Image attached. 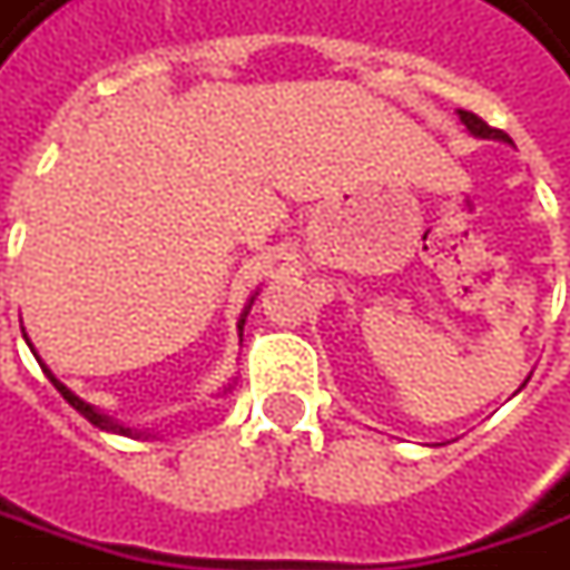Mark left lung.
<instances>
[{"mask_svg": "<svg viewBox=\"0 0 570 570\" xmlns=\"http://www.w3.org/2000/svg\"><path fill=\"white\" fill-rule=\"evenodd\" d=\"M458 118H461V125L468 128V134L473 137H480V140H502V144H511V137L505 131H499V128H490L483 118H476L473 112H464V109H458Z\"/></svg>", "mask_w": 570, "mask_h": 570, "instance_id": "left-lung-1", "label": "left lung"}]
</instances>
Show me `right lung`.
Wrapping results in <instances>:
<instances>
[{
  "instance_id": "right-lung-1",
  "label": "right lung",
  "mask_w": 570,
  "mask_h": 570,
  "mask_svg": "<svg viewBox=\"0 0 570 570\" xmlns=\"http://www.w3.org/2000/svg\"><path fill=\"white\" fill-rule=\"evenodd\" d=\"M257 294H259V288L254 294H250V297H247V304H244V311H240L238 338H240V332H244V323H247V313H250V307H254V301H257ZM24 342H27V345H30L27 332H24ZM30 351H33V345H30ZM33 357L40 361V354H37V351H33ZM40 366H43V373H46V376H49V383H52V385H56V389H59V392H62V399L68 401V404H71V407H75L78 414H83V417L90 420L94 426H99L102 433H116V436H134V439H150L153 436L150 430H131V426L118 423L116 417L102 414L97 404H90V401H83V399H80V395H75V392H71V389H68V385H65L62 380H59V376H56V373H52V370H49V366L43 364V361H40ZM232 389H235V380H232V383H228V385H223V392H232Z\"/></svg>"
}]
</instances>
